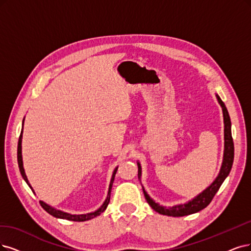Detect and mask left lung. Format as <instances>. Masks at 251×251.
<instances>
[{"label":"left lung","mask_w":251,"mask_h":251,"mask_svg":"<svg viewBox=\"0 0 251 251\" xmlns=\"http://www.w3.org/2000/svg\"><path fill=\"white\" fill-rule=\"evenodd\" d=\"M218 102L220 103L222 107V111H224V121H225V153H224V161H222L221 169L219 172L218 177L215 179V181L213 182L210 186L203 190L201 194L197 198H194L192 201H188L187 203H184V205H179V206H174L172 208H165L160 206L159 203L155 202L149 196H148L145 189L143 188L145 198L148 201V203L152 207L153 210L156 212L160 213L162 215H168V216H173V217H181V216H186L193 214V213H197L202 209H205L211 201L214 198L216 192L220 188L221 184L224 183L226 178L228 176L231 166H233L234 162V141L233 137H231V129H230V118L228 115V111L224 103V101L220 99L218 95H216ZM138 166V180L141 179L142 176V168L141 164L137 163Z\"/></svg>","instance_id":"left-lung-1"}]
</instances>
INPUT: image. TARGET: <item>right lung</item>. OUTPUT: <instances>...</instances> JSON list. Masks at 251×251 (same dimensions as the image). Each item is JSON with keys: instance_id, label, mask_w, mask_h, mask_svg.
Wrapping results in <instances>:
<instances>
[{"instance_id": "1", "label": "right lung", "mask_w": 251, "mask_h": 251, "mask_svg": "<svg viewBox=\"0 0 251 251\" xmlns=\"http://www.w3.org/2000/svg\"><path fill=\"white\" fill-rule=\"evenodd\" d=\"M22 137H23V129H22V132H21V135H20V140H18V146H17V162H18V168H20V171H21V174L23 176L24 180L26 182V184L29 185L30 188L32 189L31 185L29 183V181H27V178L25 174V170H24V166H23V158H22ZM117 170L118 168L114 171V174H113V177H111V180H110V184H109V189H108V194H107V198L105 200V201L103 202V205H102L97 211L93 212V213H89V214H83V215H71V214H68V213H65V212H62L60 210H57L54 209L49 205H46L45 202L43 201H39L41 207L49 213V214L52 215L53 217H57V218H62V219H67V220H71V221H86V220H89V219H92L94 218L98 215H100L102 212H103L107 205L109 202V200H110V191H111V187H113V183H114V180H115V176H116V173H117ZM32 191H34L32 189Z\"/></svg>"}]
</instances>
